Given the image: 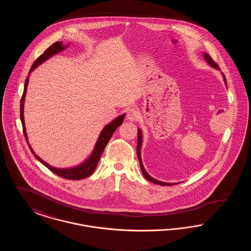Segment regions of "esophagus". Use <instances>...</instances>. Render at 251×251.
Here are the masks:
<instances>
[{
  "label": "esophagus",
  "mask_w": 251,
  "mask_h": 251,
  "mask_svg": "<svg viewBox=\"0 0 251 251\" xmlns=\"http://www.w3.org/2000/svg\"><path fill=\"white\" fill-rule=\"evenodd\" d=\"M138 119V112L136 109L131 108L127 113V120L134 121Z\"/></svg>",
  "instance_id": "1"
}]
</instances>
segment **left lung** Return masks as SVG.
<instances>
[{"label":"left lung","mask_w":251,"mask_h":251,"mask_svg":"<svg viewBox=\"0 0 251 251\" xmlns=\"http://www.w3.org/2000/svg\"><path fill=\"white\" fill-rule=\"evenodd\" d=\"M204 58L205 60L212 66V67H214L215 69H217V70H219V67H218V65L215 63L214 60L212 59V57L208 54V53H204ZM223 77H224V81H225V83L227 84V80H226V78H225V76H224V74H223ZM138 135H137V157H138V160H139V164H140V167H141V171H142V173H143L144 177L146 178V179H148V180H150V181H151V182H153V183H156V184H159V185H162V186H165V185H172V184H174V183H167V182H163V181H159V180H157V179H153V178H151L148 173H147V171L145 170V168L143 167V164H142V160H141V156H140V150H141V143H142V133H141V131L140 130H138ZM176 184V183H175Z\"/></svg>","instance_id":"1"}]
</instances>
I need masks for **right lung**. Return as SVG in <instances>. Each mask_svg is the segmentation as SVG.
I'll return each mask as SVG.
<instances>
[{
  "label": "right lung",
  "mask_w": 251,
  "mask_h": 251,
  "mask_svg": "<svg viewBox=\"0 0 251 251\" xmlns=\"http://www.w3.org/2000/svg\"><path fill=\"white\" fill-rule=\"evenodd\" d=\"M65 47L62 45V41H57L55 43H53L52 45H50L39 57H37V59H36L35 63L33 64V66L31 67V70L29 72V74L31 72H33L36 67L41 64L42 62H44L45 60L49 59L50 56L54 55L55 53L59 52L62 50H64ZM28 81H29V77H27L26 81H25V84H24V94L22 96V100H21V120H22V124H23V129H24V136H25V139L27 141V144L29 146V149L30 151H32V153L34 154V156L36 157V159L41 163L43 164L45 167L49 168L51 172H53L54 174H56L57 176H59L61 178H64V179H82L86 178V177H89L94 171H95L96 167L97 165L100 161V158L102 154L106 145H107L110 138L112 137L113 133L115 132V131L120 127V125L122 124L123 120H124V117L125 115H122L120 116L119 118H117L116 120H113L111 123H109L107 126L104 127V129L102 130V131L100 132V136H99V139L97 141L96 144L95 150L93 151V153L91 154V156L89 157V159L84 162V164H82L81 166H78V167H73V168H66V169H60V168H55V167H52L51 166H50L47 163H45L42 159H40L38 156L35 154L34 151L32 150L31 146L28 143V138H27V134H26V131H25V125H24V98H25V94H26V90H27V85H28Z\"/></svg>",
  "instance_id": "1"
}]
</instances>
